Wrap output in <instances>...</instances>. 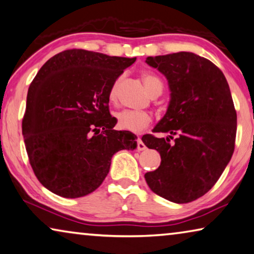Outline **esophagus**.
I'll return each mask as SVG.
<instances>
[{
	"label": "esophagus",
	"mask_w": 254,
	"mask_h": 254,
	"mask_svg": "<svg viewBox=\"0 0 254 254\" xmlns=\"http://www.w3.org/2000/svg\"><path fill=\"white\" fill-rule=\"evenodd\" d=\"M147 147H146V144L143 143V141L140 138H138V150H140V151H142V150H144V149H146Z\"/></svg>",
	"instance_id": "esophagus-1"
}]
</instances>
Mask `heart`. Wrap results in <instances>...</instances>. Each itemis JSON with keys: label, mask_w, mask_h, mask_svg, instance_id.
<instances>
[{"label": "heart", "mask_w": 254, "mask_h": 254, "mask_svg": "<svg viewBox=\"0 0 254 254\" xmlns=\"http://www.w3.org/2000/svg\"><path fill=\"white\" fill-rule=\"evenodd\" d=\"M142 80L148 90L152 96L160 95L164 89V84L158 76L151 73V72L143 71L141 73ZM121 83V78H118L110 88L108 91V99L111 103H115L118 99V91ZM118 121V127L122 130L131 132H141L144 128L150 126L152 116L147 111H136V110H123L115 115Z\"/></svg>", "instance_id": "heart-1"}]
</instances>
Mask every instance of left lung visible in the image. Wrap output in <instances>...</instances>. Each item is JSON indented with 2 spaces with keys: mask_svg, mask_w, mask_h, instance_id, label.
<instances>
[{
  "mask_svg": "<svg viewBox=\"0 0 254 254\" xmlns=\"http://www.w3.org/2000/svg\"><path fill=\"white\" fill-rule=\"evenodd\" d=\"M146 62L166 76L171 89L167 112L152 132L177 135L142 136L162 157L160 166L144 174L152 192L176 203H188L214 187L232 158L236 111L227 80L209 60L180 52L149 56Z\"/></svg>",
  "mask_w": 254,
  "mask_h": 254,
  "instance_id": "1",
  "label": "left lung"
}]
</instances>
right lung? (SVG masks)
Wrapping results in <instances>:
<instances>
[{
	"instance_id": "obj_1",
	"label": "right lung",
	"mask_w": 254,
	"mask_h": 254,
	"mask_svg": "<svg viewBox=\"0 0 254 254\" xmlns=\"http://www.w3.org/2000/svg\"><path fill=\"white\" fill-rule=\"evenodd\" d=\"M135 58L66 50L40 67L30 83L22 134L31 168L47 190L63 198L95 191L113 155L135 149L136 136L114 130L108 91Z\"/></svg>"
}]
</instances>
